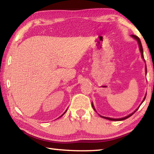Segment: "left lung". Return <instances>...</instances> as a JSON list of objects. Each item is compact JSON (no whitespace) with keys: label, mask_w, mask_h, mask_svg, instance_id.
Wrapping results in <instances>:
<instances>
[{"label":"left lung","mask_w":154,"mask_h":154,"mask_svg":"<svg viewBox=\"0 0 154 154\" xmlns=\"http://www.w3.org/2000/svg\"><path fill=\"white\" fill-rule=\"evenodd\" d=\"M131 36L132 38H134V39H136L137 41V42H138V43H139V49H140V53H141V56H142V58H143V60L145 61V59H144V56H143V47H142V45H141V42H140V38L138 37L137 36H136V35H131ZM145 71H146V73H147V67L145 66ZM146 96H147V94H145V97H144V98H143V101H142V103H143V101L145 100V98H146ZM140 105H141V104H140ZM92 107H93V109H94V110L95 111H96V110H95V108H94V105H93V103H92ZM139 107H138L136 110H135L133 113H130V115H128V116H126V117H124V118H118V119H114V118H107V117H104V116H100V117H102L103 118H105V119H109V120H111V121H122V120H124V119H127V118H130V116H132V115H133L135 112H136L137 110H138V109L139 108Z\"/></svg>","instance_id":"left-lung-1"}]
</instances>
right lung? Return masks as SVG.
Segmentation results:
<instances>
[{
    "instance_id": "1",
    "label": "right lung",
    "mask_w": 154,
    "mask_h": 154,
    "mask_svg": "<svg viewBox=\"0 0 154 154\" xmlns=\"http://www.w3.org/2000/svg\"><path fill=\"white\" fill-rule=\"evenodd\" d=\"M66 111H67V110H66ZM66 111H65V112H64V113H66ZM63 115H64V114H63Z\"/></svg>"
}]
</instances>
